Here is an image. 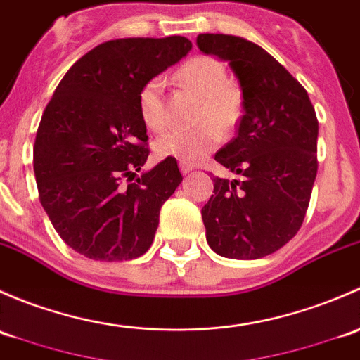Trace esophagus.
Listing matches in <instances>:
<instances>
[{"mask_svg":"<svg viewBox=\"0 0 360 360\" xmlns=\"http://www.w3.org/2000/svg\"><path fill=\"white\" fill-rule=\"evenodd\" d=\"M192 169H194V166L188 165V162H180V172L184 173V175H187V173H191Z\"/></svg>","mask_w":360,"mask_h":360,"instance_id":"34e87169","label":"esophagus"}]
</instances>
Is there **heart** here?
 Here are the masks:
<instances>
[{
    "label": "heart",
    "mask_w": 360,
    "mask_h": 360,
    "mask_svg": "<svg viewBox=\"0 0 360 360\" xmlns=\"http://www.w3.org/2000/svg\"><path fill=\"white\" fill-rule=\"evenodd\" d=\"M176 81L201 97L194 129H169L154 142L158 158H173L180 162H198L218 146L221 129L234 128L240 117V95L232 83L225 65L214 57L199 55L185 62L176 70ZM139 112L142 123L150 131H161L166 126L165 81L153 77L139 94Z\"/></svg>",
    "instance_id": "1"
}]
</instances>
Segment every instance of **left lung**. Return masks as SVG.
Wrapping results in <instances>:
<instances>
[{
  "label": "left lung",
  "mask_w": 360,
  "mask_h": 360,
  "mask_svg": "<svg viewBox=\"0 0 360 360\" xmlns=\"http://www.w3.org/2000/svg\"><path fill=\"white\" fill-rule=\"evenodd\" d=\"M202 53L227 60L243 91L237 136L214 159L239 180L213 179L201 210L206 240L225 258L257 260L300 231L317 175L316 110L305 88L262 46L199 34Z\"/></svg>",
  "instance_id": "left-lung-1"
}]
</instances>
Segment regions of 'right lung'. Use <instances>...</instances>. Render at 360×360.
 Masks as SVG:
<instances>
[{"instance_id": "1", "label": "right lung", "mask_w": 360, "mask_h": 360, "mask_svg": "<svg viewBox=\"0 0 360 360\" xmlns=\"http://www.w3.org/2000/svg\"><path fill=\"white\" fill-rule=\"evenodd\" d=\"M191 48L184 36L98 44L68 70L44 109L34 142L39 201L58 236L86 258L133 260L153 244L181 173L166 158L136 176L149 158L139 94Z\"/></svg>"}]
</instances>
